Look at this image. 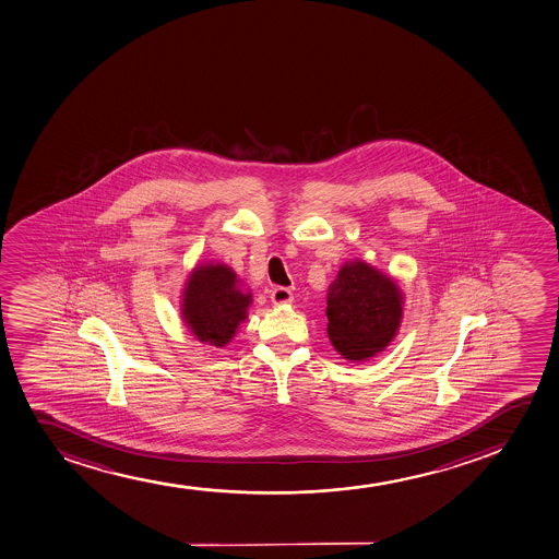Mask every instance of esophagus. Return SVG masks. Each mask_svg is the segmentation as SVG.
<instances>
[{"instance_id": "1", "label": "esophagus", "mask_w": 559, "mask_h": 559, "mask_svg": "<svg viewBox=\"0 0 559 559\" xmlns=\"http://www.w3.org/2000/svg\"><path fill=\"white\" fill-rule=\"evenodd\" d=\"M271 301H273V305H289L294 301V294L288 288L278 286V288L271 289Z\"/></svg>"}]
</instances>
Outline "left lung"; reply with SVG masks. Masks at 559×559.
<instances>
[{
	"mask_svg": "<svg viewBox=\"0 0 559 559\" xmlns=\"http://www.w3.org/2000/svg\"><path fill=\"white\" fill-rule=\"evenodd\" d=\"M328 335L348 361H368L393 342L404 312V294L393 276L365 260L342 265L328 294Z\"/></svg>",
	"mask_w": 559,
	"mask_h": 559,
	"instance_id": "obj_1",
	"label": "left lung"
}]
</instances>
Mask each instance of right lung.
<instances>
[{"mask_svg": "<svg viewBox=\"0 0 559 559\" xmlns=\"http://www.w3.org/2000/svg\"><path fill=\"white\" fill-rule=\"evenodd\" d=\"M252 294L226 263H198L181 292V320L198 341L224 348L249 316Z\"/></svg>", "mask_w": 559, "mask_h": 559, "instance_id": "obj_1", "label": "right lung"}]
</instances>
